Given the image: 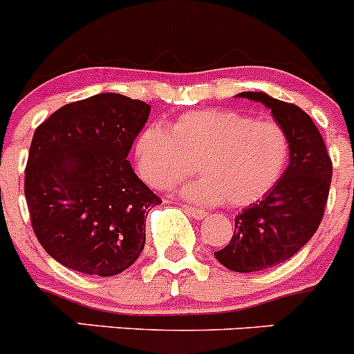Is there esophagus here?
I'll use <instances>...</instances> for the list:
<instances>
[{
  "mask_svg": "<svg viewBox=\"0 0 354 354\" xmlns=\"http://www.w3.org/2000/svg\"><path fill=\"white\" fill-rule=\"evenodd\" d=\"M184 209L187 211V213L191 214V216L194 218V220H203V218L207 214L204 209H199V207H196V206H189V204H185Z\"/></svg>",
  "mask_w": 354,
  "mask_h": 354,
  "instance_id": "esophagus-1",
  "label": "esophagus"
}]
</instances>
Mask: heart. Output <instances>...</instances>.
I'll return each instance as SVG.
<instances>
[{
    "mask_svg": "<svg viewBox=\"0 0 354 354\" xmlns=\"http://www.w3.org/2000/svg\"><path fill=\"white\" fill-rule=\"evenodd\" d=\"M288 153V136L278 122L256 121L230 109L185 112L169 127L151 124L134 143L138 174L153 187L178 184L196 163L203 177L180 192L204 206L257 203L279 180Z\"/></svg>",
    "mask_w": 354,
    "mask_h": 354,
    "instance_id": "obj_1",
    "label": "heart"
}]
</instances>
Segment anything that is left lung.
<instances>
[{"label": "left lung", "instance_id": "left-lung-1", "mask_svg": "<svg viewBox=\"0 0 354 354\" xmlns=\"http://www.w3.org/2000/svg\"><path fill=\"white\" fill-rule=\"evenodd\" d=\"M236 97L271 109L290 143V163L274 187L235 218L228 245L214 252L225 268L256 272L293 257L319 228L329 198L333 162L307 112L262 92Z\"/></svg>", "mask_w": 354, "mask_h": 354}]
</instances>
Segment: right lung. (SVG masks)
I'll return each instance as SVG.
<instances>
[{"instance_id": "right-lung-1", "label": "right lung", "mask_w": 354, "mask_h": 354, "mask_svg": "<svg viewBox=\"0 0 354 354\" xmlns=\"http://www.w3.org/2000/svg\"><path fill=\"white\" fill-rule=\"evenodd\" d=\"M150 105L98 93L57 109L35 129L25 199L35 236L73 271L114 276L145 249V223L162 199L131 167Z\"/></svg>"}]
</instances>
